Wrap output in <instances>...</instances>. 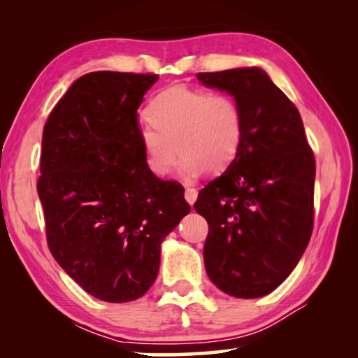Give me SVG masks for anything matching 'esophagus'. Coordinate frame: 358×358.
I'll return each mask as SVG.
<instances>
[{
    "label": "esophagus",
    "mask_w": 358,
    "mask_h": 358,
    "mask_svg": "<svg viewBox=\"0 0 358 358\" xmlns=\"http://www.w3.org/2000/svg\"><path fill=\"white\" fill-rule=\"evenodd\" d=\"M185 199H186V202L191 203V205L196 202V199H197V189H196V187L187 186L186 191H185Z\"/></svg>",
    "instance_id": "34e87169"
}]
</instances>
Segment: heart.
I'll list each match as a JSON object with an SVG mask.
<instances>
[{"instance_id": "b5f03b06", "label": "heart", "mask_w": 358, "mask_h": 358, "mask_svg": "<svg viewBox=\"0 0 358 358\" xmlns=\"http://www.w3.org/2000/svg\"><path fill=\"white\" fill-rule=\"evenodd\" d=\"M151 124L141 129L145 162L164 177L177 164L185 180L203 171L222 172L237 157L243 138V112L227 93L172 87L159 93L147 108Z\"/></svg>"}]
</instances>
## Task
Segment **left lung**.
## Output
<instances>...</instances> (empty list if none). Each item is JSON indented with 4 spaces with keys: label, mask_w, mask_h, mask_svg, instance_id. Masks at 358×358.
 Instances as JSON below:
<instances>
[{
    "label": "left lung",
    "mask_w": 358,
    "mask_h": 358,
    "mask_svg": "<svg viewBox=\"0 0 358 358\" xmlns=\"http://www.w3.org/2000/svg\"><path fill=\"white\" fill-rule=\"evenodd\" d=\"M197 78L238 101L243 138L221 177L194 208L208 222L205 270L238 299L270 294L310 243L316 161L299 110L259 68L199 72Z\"/></svg>",
    "instance_id": "1"
}]
</instances>
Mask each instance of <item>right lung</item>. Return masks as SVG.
<instances>
[{
    "label": "right lung",
    "mask_w": 358,
    "mask_h": 358,
    "mask_svg": "<svg viewBox=\"0 0 358 358\" xmlns=\"http://www.w3.org/2000/svg\"><path fill=\"white\" fill-rule=\"evenodd\" d=\"M157 77L85 74L42 132L38 194L48 250L78 286L108 303L147 292L162 240L191 211L183 186L145 162L137 108Z\"/></svg>",
    "instance_id": "obj_1"
}]
</instances>
